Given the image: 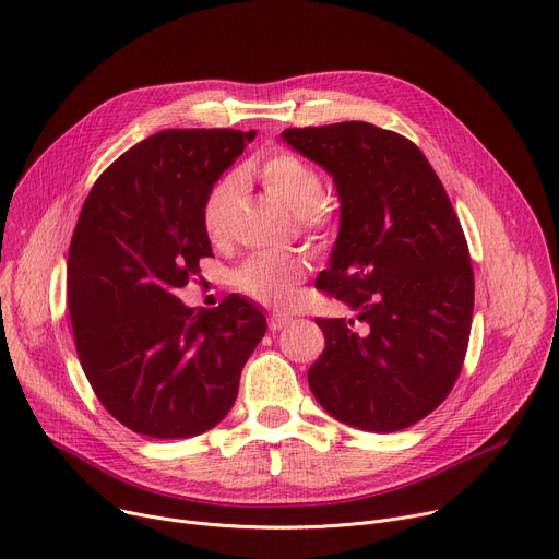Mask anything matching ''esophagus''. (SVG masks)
<instances>
[{
  "instance_id": "1",
  "label": "esophagus",
  "mask_w": 559,
  "mask_h": 559,
  "mask_svg": "<svg viewBox=\"0 0 559 559\" xmlns=\"http://www.w3.org/2000/svg\"><path fill=\"white\" fill-rule=\"evenodd\" d=\"M286 324H290V318H288V316H282V313H271V316H269V329H271V331H280V329H284Z\"/></svg>"
}]
</instances>
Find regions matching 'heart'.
Instances as JSON below:
<instances>
[{"label":"heart","mask_w":559,"mask_h":559,"mask_svg":"<svg viewBox=\"0 0 559 559\" xmlns=\"http://www.w3.org/2000/svg\"><path fill=\"white\" fill-rule=\"evenodd\" d=\"M260 183L286 203L297 222L318 239L329 237L333 214L322 203L324 181L320 171L290 152H271L250 165ZM239 190L237 177H224L212 186L203 203V228L210 241H224L230 230V212ZM307 262L297 252H260L246 260L235 273V284L257 302L286 307L293 297L295 282L305 275Z\"/></svg>","instance_id":"1"}]
</instances>
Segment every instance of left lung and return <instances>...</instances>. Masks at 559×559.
I'll return each instance as SVG.
<instances>
[{
    "label": "left lung",
    "instance_id": "8db88e82",
    "mask_svg": "<svg viewBox=\"0 0 559 559\" xmlns=\"http://www.w3.org/2000/svg\"><path fill=\"white\" fill-rule=\"evenodd\" d=\"M282 139L333 177L340 233L318 282L358 313L316 320L326 345L309 388L333 418L399 432L448 399L463 367L475 309L463 228L432 165L396 132L349 120Z\"/></svg>",
    "mask_w": 559,
    "mask_h": 559
}]
</instances>
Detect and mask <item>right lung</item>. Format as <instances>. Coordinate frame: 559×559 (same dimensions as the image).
I'll list each match as a JSON object with an SVG mask.
<instances>
[{
	"label": "right lung",
	"mask_w": 559,
	"mask_h": 559,
	"mask_svg": "<svg viewBox=\"0 0 559 559\" xmlns=\"http://www.w3.org/2000/svg\"><path fill=\"white\" fill-rule=\"evenodd\" d=\"M254 139L239 130H165L120 154L73 230L67 295L84 376L136 435L197 437L233 407L266 333L248 299L188 309L177 297L212 257L203 203Z\"/></svg>",
	"instance_id": "right-lung-1"
}]
</instances>
